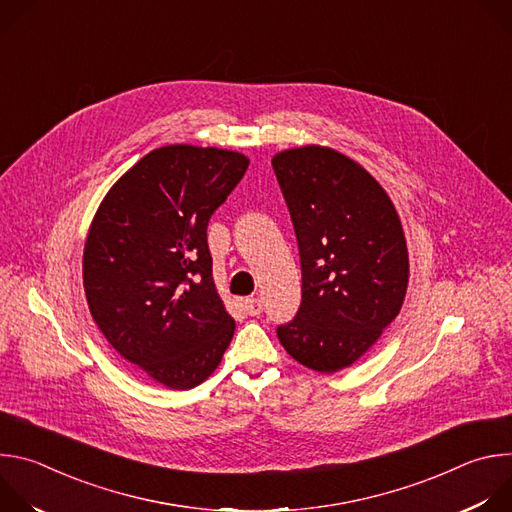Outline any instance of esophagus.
I'll return each instance as SVG.
<instances>
[{
	"instance_id": "obj_1",
	"label": "esophagus",
	"mask_w": 512,
	"mask_h": 512,
	"mask_svg": "<svg viewBox=\"0 0 512 512\" xmlns=\"http://www.w3.org/2000/svg\"><path fill=\"white\" fill-rule=\"evenodd\" d=\"M245 312H247L249 316H259V314L263 312L261 300H257V298H247V300H245Z\"/></svg>"
}]
</instances>
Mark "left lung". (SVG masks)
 Segmentation results:
<instances>
[{
    "label": "left lung",
    "instance_id": "left-lung-1",
    "mask_svg": "<svg viewBox=\"0 0 512 512\" xmlns=\"http://www.w3.org/2000/svg\"><path fill=\"white\" fill-rule=\"evenodd\" d=\"M271 166L302 265V304L277 326V338L304 367L336 373L367 352L403 306L409 257L399 214L367 170L330 148L287 150Z\"/></svg>",
    "mask_w": 512,
    "mask_h": 512
}]
</instances>
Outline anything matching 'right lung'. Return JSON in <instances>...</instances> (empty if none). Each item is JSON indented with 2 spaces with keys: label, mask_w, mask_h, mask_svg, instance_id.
I'll return each mask as SVG.
<instances>
[{
  "label": "right lung",
  "mask_w": 512,
  "mask_h": 512,
  "mask_svg": "<svg viewBox=\"0 0 512 512\" xmlns=\"http://www.w3.org/2000/svg\"><path fill=\"white\" fill-rule=\"evenodd\" d=\"M247 168L237 152L166 145L123 174L93 218L83 255L91 316L125 360L170 389L200 385L233 340L206 229Z\"/></svg>",
  "instance_id": "obj_1"
}]
</instances>
